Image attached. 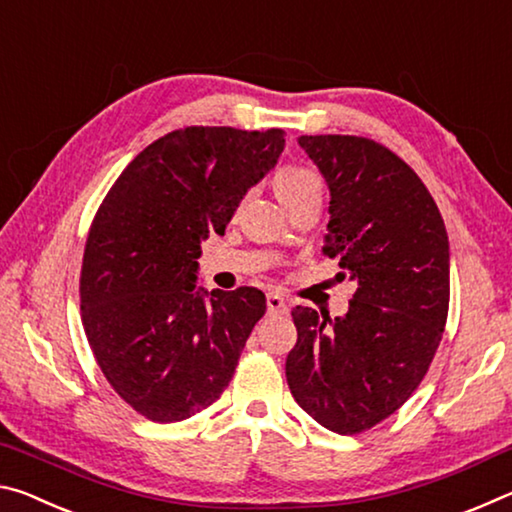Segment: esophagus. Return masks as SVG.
Returning a JSON list of instances; mask_svg holds the SVG:
<instances>
[{
  "label": "esophagus",
  "mask_w": 512,
  "mask_h": 512,
  "mask_svg": "<svg viewBox=\"0 0 512 512\" xmlns=\"http://www.w3.org/2000/svg\"><path fill=\"white\" fill-rule=\"evenodd\" d=\"M266 309L271 316H282L289 311V305L280 296H273L271 293V296H266Z\"/></svg>",
  "instance_id": "1"
}]
</instances>
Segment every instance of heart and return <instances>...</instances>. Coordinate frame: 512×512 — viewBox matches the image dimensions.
Masks as SVG:
<instances>
[{
  "mask_svg": "<svg viewBox=\"0 0 512 512\" xmlns=\"http://www.w3.org/2000/svg\"><path fill=\"white\" fill-rule=\"evenodd\" d=\"M275 189L280 201H289V198L305 194V192H316L320 189L318 176L314 171H309L305 167H284L275 178Z\"/></svg>",
  "mask_w": 512,
  "mask_h": 512,
  "instance_id": "heart-1",
  "label": "heart"
}]
</instances>
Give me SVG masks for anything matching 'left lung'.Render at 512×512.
<instances>
[{
	"label": "left lung",
	"instance_id": "1",
	"mask_svg": "<svg viewBox=\"0 0 512 512\" xmlns=\"http://www.w3.org/2000/svg\"><path fill=\"white\" fill-rule=\"evenodd\" d=\"M298 144L329 189L323 253L357 291L345 316L291 311L287 381L311 418L348 436L386 420L427 375L447 323L449 239L427 187L386 146L354 135Z\"/></svg>",
	"mask_w": 512,
	"mask_h": 512
}]
</instances>
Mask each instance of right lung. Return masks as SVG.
I'll return each instance as SVG.
<instances>
[{
  "mask_svg": "<svg viewBox=\"0 0 512 512\" xmlns=\"http://www.w3.org/2000/svg\"><path fill=\"white\" fill-rule=\"evenodd\" d=\"M282 151L280 128L189 126L146 146L103 198L83 255V327L110 386L144 418H192L235 375L266 296L196 287L201 241L223 235Z\"/></svg>",
  "mask_w": 512,
  "mask_h": 512,
  "instance_id": "obj_1",
  "label": "right lung"
}]
</instances>
